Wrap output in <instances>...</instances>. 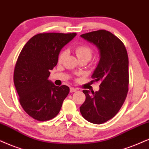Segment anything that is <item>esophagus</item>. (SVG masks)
Wrapping results in <instances>:
<instances>
[{"mask_svg": "<svg viewBox=\"0 0 149 149\" xmlns=\"http://www.w3.org/2000/svg\"><path fill=\"white\" fill-rule=\"evenodd\" d=\"M76 91H77V88H74V87H70V92H71V93H72V92Z\"/></svg>", "mask_w": 149, "mask_h": 149, "instance_id": "esophagus-1", "label": "esophagus"}]
</instances>
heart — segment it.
<instances>
[{
  "mask_svg": "<svg viewBox=\"0 0 149 149\" xmlns=\"http://www.w3.org/2000/svg\"><path fill=\"white\" fill-rule=\"evenodd\" d=\"M74 49L80 61H82V60H86L87 61H89L91 58L93 53V49L86 44H81L77 45ZM67 55V51L66 49H63L60 53L59 56H58V61L63 62L65 60Z\"/></svg>",
  "mask_w": 149,
  "mask_h": 149,
  "instance_id": "heart-1",
  "label": "heart"
}]
</instances>
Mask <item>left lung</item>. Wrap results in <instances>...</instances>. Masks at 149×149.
I'll return each mask as SVG.
<instances>
[{"mask_svg":"<svg viewBox=\"0 0 149 149\" xmlns=\"http://www.w3.org/2000/svg\"><path fill=\"white\" fill-rule=\"evenodd\" d=\"M97 47L100 61L91 76L100 82L98 91L83 90L86 100L80 107L84 119L100 125L111 120L125 102L129 90V58L123 42L107 30L80 36Z\"/></svg>","mask_w":149,"mask_h":149,"instance_id":"8db88e82","label":"left lung"}]
</instances>
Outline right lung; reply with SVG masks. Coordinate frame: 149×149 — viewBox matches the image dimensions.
Wrapping results in <instances>:
<instances>
[{"label": "right lung", "instance_id": "right-lung-1", "mask_svg": "<svg viewBox=\"0 0 149 149\" xmlns=\"http://www.w3.org/2000/svg\"><path fill=\"white\" fill-rule=\"evenodd\" d=\"M76 33H42L29 39L20 52L14 72L15 87L24 111L38 121L53 119L59 113L69 93L66 85L49 80L50 70L58 63L62 48Z\"/></svg>", "mask_w": 149, "mask_h": 149}]
</instances>
